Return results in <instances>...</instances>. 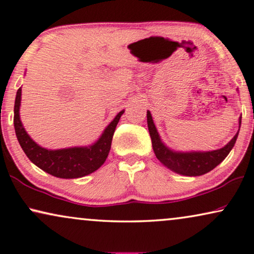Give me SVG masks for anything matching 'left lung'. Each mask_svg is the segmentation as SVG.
I'll use <instances>...</instances> for the list:
<instances>
[{
    "instance_id": "left-lung-1",
    "label": "left lung",
    "mask_w": 254,
    "mask_h": 254,
    "mask_svg": "<svg viewBox=\"0 0 254 254\" xmlns=\"http://www.w3.org/2000/svg\"><path fill=\"white\" fill-rule=\"evenodd\" d=\"M241 120H242V118H240L239 120L240 126ZM147 123L151 138L152 149H154L157 159L167 168H170L171 171L185 176H200L214 170L217 165H219L226 158L229 151L234 147L240 131L239 128L234 138L226 146L217 149V150L183 152L174 151L165 146L162 140H160L158 131H157L154 121H152V116L149 111H147Z\"/></svg>"
}]
</instances>
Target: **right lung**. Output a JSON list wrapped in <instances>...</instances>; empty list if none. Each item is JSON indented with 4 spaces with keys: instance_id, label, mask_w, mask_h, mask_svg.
<instances>
[{
    "instance_id": "obj_1",
    "label": "right lung",
    "mask_w": 254,
    "mask_h": 254,
    "mask_svg": "<svg viewBox=\"0 0 254 254\" xmlns=\"http://www.w3.org/2000/svg\"><path fill=\"white\" fill-rule=\"evenodd\" d=\"M21 103V88H19L14 102L13 124L18 141L28 158L40 170L60 179H78L91 174L105 163L111 150L115 127L124 111H121L108 124L100 138L88 147H72L51 150L36 143L20 121L19 110Z\"/></svg>"
}]
</instances>
